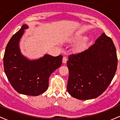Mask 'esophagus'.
<instances>
[{"label":"esophagus","instance_id":"esophagus-1","mask_svg":"<svg viewBox=\"0 0 120 120\" xmlns=\"http://www.w3.org/2000/svg\"><path fill=\"white\" fill-rule=\"evenodd\" d=\"M67 58L66 57H63V63H64V64H65V63H67Z\"/></svg>","mask_w":120,"mask_h":120}]
</instances>
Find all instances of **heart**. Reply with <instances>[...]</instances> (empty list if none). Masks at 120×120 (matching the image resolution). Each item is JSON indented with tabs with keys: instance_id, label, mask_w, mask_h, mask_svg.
Returning <instances> with one entry per match:
<instances>
[{
	"instance_id": "b5f03b06",
	"label": "heart",
	"mask_w": 120,
	"mask_h": 120,
	"mask_svg": "<svg viewBox=\"0 0 120 120\" xmlns=\"http://www.w3.org/2000/svg\"><path fill=\"white\" fill-rule=\"evenodd\" d=\"M74 41H78L79 40L75 46V49L78 52H81L83 51L87 46L89 38L87 37H83L81 35H77L74 37Z\"/></svg>"
}]
</instances>
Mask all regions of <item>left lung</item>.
Instances as JSON below:
<instances>
[{"instance_id": "obj_1", "label": "left lung", "mask_w": 120, "mask_h": 120, "mask_svg": "<svg viewBox=\"0 0 120 120\" xmlns=\"http://www.w3.org/2000/svg\"><path fill=\"white\" fill-rule=\"evenodd\" d=\"M67 66L69 94L79 100L98 97L111 83L117 67L112 39L103 33L87 49L69 56Z\"/></svg>"}]
</instances>
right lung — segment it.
I'll return each mask as SVG.
<instances>
[{
  "label": "right lung",
  "instance_id": "obj_1",
  "mask_svg": "<svg viewBox=\"0 0 120 120\" xmlns=\"http://www.w3.org/2000/svg\"><path fill=\"white\" fill-rule=\"evenodd\" d=\"M28 28L22 26L7 45L3 58L4 70L8 81L16 91L21 94L38 96L49 87L50 75L62 64L63 56L45 55L36 60H29L21 52L19 42Z\"/></svg>",
  "mask_w": 120,
  "mask_h": 120
}]
</instances>
